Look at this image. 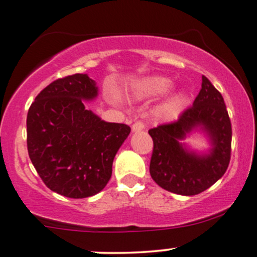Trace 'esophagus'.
<instances>
[{
    "instance_id": "obj_1",
    "label": "esophagus",
    "mask_w": 257,
    "mask_h": 257,
    "mask_svg": "<svg viewBox=\"0 0 257 257\" xmlns=\"http://www.w3.org/2000/svg\"><path fill=\"white\" fill-rule=\"evenodd\" d=\"M133 132H140L143 131V129H145V123L143 122V120H137V122L134 123L132 126Z\"/></svg>"
}]
</instances>
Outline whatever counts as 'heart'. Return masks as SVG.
<instances>
[{
    "instance_id": "heart-1",
    "label": "heart",
    "mask_w": 257,
    "mask_h": 257,
    "mask_svg": "<svg viewBox=\"0 0 257 257\" xmlns=\"http://www.w3.org/2000/svg\"><path fill=\"white\" fill-rule=\"evenodd\" d=\"M173 83L166 77H150L141 81L138 84L137 91L144 96H159L166 94ZM186 104V95L184 93H175L169 96L161 107L158 108V116L164 119H173L179 116Z\"/></svg>"
}]
</instances>
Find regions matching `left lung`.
<instances>
[{"label":"left lung","mask_w":257,"mask_h":257,"mask_svg":"<svg viewBox=\"0 0 257 257\" xmlns=\"http://www.w3.org/2000/svg\"><path fill=\"white\" fill-rule=\"evenodd\" d=\"M200 128L211 141L208 154L191 152L181 141ZM153 140L150 174L158 186L181 196H194L222 178L231 159L232 126L222 95L205 76L193 105L178 120L149 131Z\"/></svg>","instance_id":"obj_1"}]
</instances>
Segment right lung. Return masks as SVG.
<instances>
[{
	"label": "right lung",
	"mask_w": 257,
	"mask_h": 257,
	"mask_svg": "<svg viewBox=\"0 0 257 257\" xmlns=\"http://www.w3.org/2000/svg\"><path fill=\"white\" fill-rule=\"evenodd\" d=\"M96 95L95 82L76 73L47 85L28 112L29 157L47 187L69 198H87L107 185L131 133L129 125L105 122L85 107L84 100Z\"/></svg>",
	"instance_id": "1"
}]
</instances>
